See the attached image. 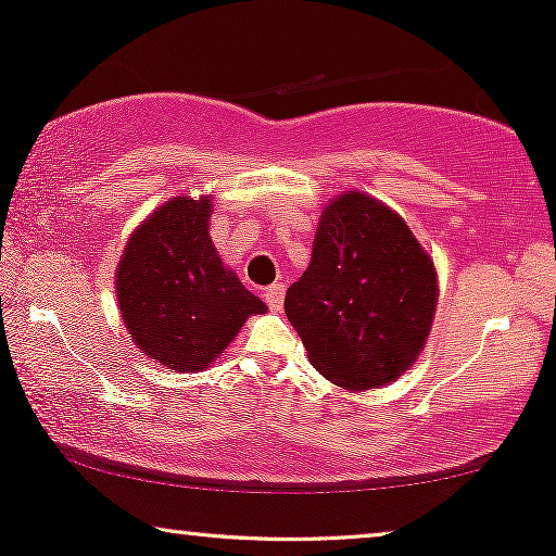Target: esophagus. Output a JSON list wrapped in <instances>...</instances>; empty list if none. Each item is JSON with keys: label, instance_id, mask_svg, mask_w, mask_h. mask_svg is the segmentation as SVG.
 Segmentation results:
<instances>
[{"label": "esophagus", "instance_id": "obj_1", "mask_svg": "<svg viewBox=\"0 0 556 556\" xmlns=\"http://www.w3.org/2000/svg\"><path fill=\"white\" fill-rule=\"evenodd\" d=\"M283 293H286V288L280 283H273L265 288L263 295H265V303H268L270 311H280V306H283Z\"/></svg>", "mask_w": 556, "mask_h": 556}]
</instances>
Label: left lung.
Instances as JSON below:
<instances>
[{
    "label": "left lung",
    "instance_id": "obj_1",
    "mask_svg": "<svg viewBox=\"0 0 556 556\" xmlns=\"http://www.w3.org/2000/svg\"><path fill=\"white\" fill-rule=\"evenodd\" d=\"M435 306V265L397 212L362 192L324 210L308 270L286 293L308 362L344 390H375L413 367Z\"/></svg>",
    "mask_w": 556,
    "mask_h": 556
}]
</instances>
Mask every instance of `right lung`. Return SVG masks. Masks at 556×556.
Masks as SVG:
<instances>
[{"label": "right lung", "mask_w": 556, "mask_h": 556, "mask_svg": "<svg viewBox=\"0 0 556 556\" xmlns=\"http://www.w3.org/2000/svg\"><path fill=\"white\" fill-rule=\"evenodd\" d=\"M210 200L174 197L128 240L116 270L126 329L151 359L200 371L225 352L265 303L240 283L212 245Z\"/></svg>", "instance_id": "add662e5"}]
</instances>
